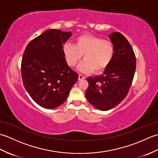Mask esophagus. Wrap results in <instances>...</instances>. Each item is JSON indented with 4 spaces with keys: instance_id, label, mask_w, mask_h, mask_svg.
<instances>
[{
    "instance_id": "esophagus-1",
    "label": "esophagus",
    "mask_w": 158,
    "mask_h": 158,
    "mask_svg": "<svg viewBox=\"0 0 158 158\" xmlns=\"http://www.w3.org/2000/svg\"><path fill=\"white\" fill-rule=\"evenodd\" d=\"M85 77L83 76V75H81V74H79V80H82L83 79H85Z\"/></svg>"
}]
</instances>
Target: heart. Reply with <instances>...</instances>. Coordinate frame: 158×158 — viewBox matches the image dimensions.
<instances>
[{
  "instance_id": "obj_1",
  "label": "heart",
  "mask_w": 158,
  "mask_h": 158,
  "mask_svg": "<svg viewBox=\"0 0 158 158\" xmlns=\"http://www.w3.org/2000/svg\"><path fill=\"white\" fill-rule=\"evenodd\" d=\"M63 52L68 65L73 67L81 60L77 69L80 72L88 73L100 72L109 66L113 58L115 47L113 43L93 36H81L77 39L75 44L67 43Z\"/></svg>"
}]
</instances>
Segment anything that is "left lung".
Listing matches in <instances>:
<instances>
[{"instance_id":"obj_1","label":"left lung","mask_w":158,"mask_h":158,"mask_svg":"<svg viewBox=\"0 0 158 158\" xmlns=\"http://www.w3.org/2000/svg\"><path fill=\"white\" fill-rule=\"evenodd\" d=\"M115 47L113 58L100 75L87 78L88 102L97 109L108 110L126 98L136 70V56L125 36L118 32L109 35Z\"/></svg>"}]
</instances>
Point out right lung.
I'll use <instances>...</instances> for the list:
<instances>
[{
  "instance_id": "right-lung-1",
  "label": "right lung",
  "mask_w": 158,
  "mask_h": 158,
  "mask_svg": "<svg viewBox=\"0 0 158 158\" xmlns=\"http://www.w3.org/2000/svg\"><path fill=\"white\" fill-rule=\"evenodd\" d=\"M71 35L70 32L47 30L32 40L23 52V84L32 99L45 109H55L64 102L78 79L63 52V45Z\"/></svg>"
}]
</instances>
